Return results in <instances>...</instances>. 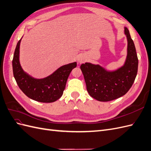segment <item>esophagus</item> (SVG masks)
I'll return each instance as SVG.
<instances>
[{
	"label": "esophagus",
	"instance_id": "1",
	"mask_svg": "<svg viewBox=\"0 0 151 151\" xmlns=\"http://www.w3.org/2000/svg\"><path fill=\"white\" fill-rule=\"evenodd\" d=\"M78 61H79V62L82 63V62H84V59H83V58H82V57H80V58L78 59Z\"/></svg>",
	"mask_w": 151,
	"mask_h": 151
}]
</instances>
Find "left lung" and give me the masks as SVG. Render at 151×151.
I'll list each match as a JSON object with an SVG mask.
<instances>
[{
  "label": "left lung",
  "mask_w": 151,
  "mask_h": 151,
  "mask_svg": "<svg viewBox=\"0 0 151 151\" xmlns=\"http://www.w3.org/2000/svg\"><path fill=\"white\" fill-rule=\"evenodd\" d=\"M127 38V57L124 65L113 72H108L99 65L83 63L81 70L86 88L91 97L99 101H109L122 97L134 83L138 70V58L129 29L125 27Z\"/></svg>",
  "instance_id": "8db88e82"
}]
</instances>
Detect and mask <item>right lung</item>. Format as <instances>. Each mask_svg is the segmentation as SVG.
<instances>
[{
    "label": "right lung",
    "instance_id": "1",
    "mask_svg": "<svg viewBox=\"0 0 151 151\" xmlns=\"http://www.w3.org/2000/svg\"><path fill=\"white\" fill-rule=\"evenodd\" d=\"M21 40L17 42L12 59L13 74L18 86L27 96L36 101L52 103L57 101L62 96L68 76L76 67L77 63L62 66L46 78L35 79L27 74L21 67L19 59Z\"/></svg>",
    "mask_w": 151,
    "mask_h": 151
}]
</instances>
